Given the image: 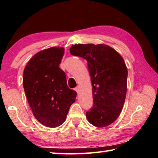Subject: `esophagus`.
Instances as JSON below:
<instances>
[{
    "label": "esophagus",
    "mask_w": 158,
    "mask_h": 158,
    "mask_svg": "<svg viewBox=\"0 0 158 158\" xmlns=\"http://www.w3.org/2000/svg\"><path fill=\"white\" fill-rule=\"evenodd\" d=\"M74 90H75V91L77 93H79V88L77 86V87H76L75 89H74Z\"/></svg>",
    "instance_id": "1"
}]
</instances>
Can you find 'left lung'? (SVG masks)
Masks as SVG:
<instances>
[{
	"label": "left lung",
	"instance_id": "left-lung-1",
	"mask_svg": "<svg viewBox=\"0 0 158 158\" xmlns=\"http://www.w3.org/2000/svg\"><path fill=\"white\" fill-rule=\"evenodd\" d=\"M69 52L88 62L93 98V106L86 112L88 121L98 127L108 126L119 116L126 96L127 69L123 58L102 44H75Z\"/></svg>",
	"mask_w": 158,
	"mask_h": 158
}]
</instances>
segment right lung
<instances>
[{
  "label": "right lung",
  "mask_w": 158,
  "mask_h": 158,
  "mask_svg": "<svg viewBox=\"0 0 158 158\" xmlns=\"http://www.w3.org/2000/svg\"><path fill=\"white\" fill-rule=\"evenodd\" d=\"M63 55V47L42 50L31 58L23 70V85L29 105L37 121L49 127L65 122L77 96L59 68Z\"/></svg>",
  "instance_id": "add662e5"
}]
</instances>
